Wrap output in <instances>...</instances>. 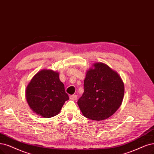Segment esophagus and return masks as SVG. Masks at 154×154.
I'll list each match as a JSON object with an SVG mask.
<instances>
[{
    "instance_id": "1",
    "label": "esophagus",
    "mask_w": 154,
    "mask_h": 154,
    "mask_svg": "<svg viewBox=\"0 0 154 154\" xmlns=\"http://www.w3.org/2000/svg\"><path fill=\"white\" fill-rule=\"evenodd\" d=\"M77 98V95H70V99L72 100H76Z\"/></svg>"
}]
</instances>
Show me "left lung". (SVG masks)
I'll use <instances>...</instances> for the list:
<instances>
[{
	"label": "left lung",
	"instance_id": "1",
	"mask_svg": "<svg viewBox=\"0 0 154 154\" xmlns=\"http://www.w3.org/2000/svg\"><path fill=\"white\" fill-rule=\"evenodd\" d=\"M87 71L84 91L77 104L84 117L94 121L105 120L122 104L124 85L119 74L103 63H95Z\"/></svg>",
	"mask_w": 154,
	"mask_h": 154
}]
</instances>
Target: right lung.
<instances>
[{
    "label": "right lung",
    "instance_id": "add662e5",
    "mask_svg": "<svg viewBox=\"0 0 154 154\" xmlns=\"http://www.w3.org/2000/svg\"><path fill=\"white\" fill-rule=\"evenodd\" d=\"M26 98L32 111L44 118L58 115L69 100L59 73L48 69L39 71L32 79L26 89Z\"/></svg>",
    "mask_w": 154,
    "mask_h": 154
}]
</instances>
